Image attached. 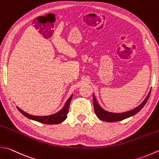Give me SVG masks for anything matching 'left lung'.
Here are the masks:
<instances>
[{"label":"left lung","mask_w":159,"mask_h":159,"mask_svg":"<svg viewBox=\"0 0 159 159\" xmlns=\"http://www.w3.org/2000/svg\"><path fill=\"white\" fill-rule=\"evenodd\" d=\"M150 92H151V90L149 92L147 97L145 98V100L143 101L138 107H135L132 110L127 111H125V112H122V113L110 112V111L105 110L104 109L102 108L100 106V105L98 103L94 94H93V102H94V108L95 114L99 119L104 121H107V122H116V121H119V120H122L123 119H127V118L132 116L136 114H137L139 111L144 107V105H145L146 102H147L149 97H150Z\"/></svg>","instance_id":"8db88e82"}]
</instances>
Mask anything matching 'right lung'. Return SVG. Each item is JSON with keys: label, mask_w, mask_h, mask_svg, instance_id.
I'll return each mask as SVG.
<instances>
[{"label": "right lung", "mask_w": 159, "mask_h": 159, "mask_svg": "<svg viewBox=\"0 0 159 159\" xmlns=\"http://www.w3.org/2000/svg\"><path fill=\"white\" fill-rule=\"evenodd\" d=\"M72 96L73 95H71L70 97L67 99L63 107L62 108L60 111H58L57 113L49 115V116H34V115H31L26 113L25 111L22 110L21 109H20L18 107H16L22 114H23L25 116L28 118V119L33 120H36L37 122L41 123L48 124V125H54V124H59L63 122V121L67 119V114L69 112V106L71 98H72Z\"/></svg>", "instance_id": "obj_1"}]
</instances>
